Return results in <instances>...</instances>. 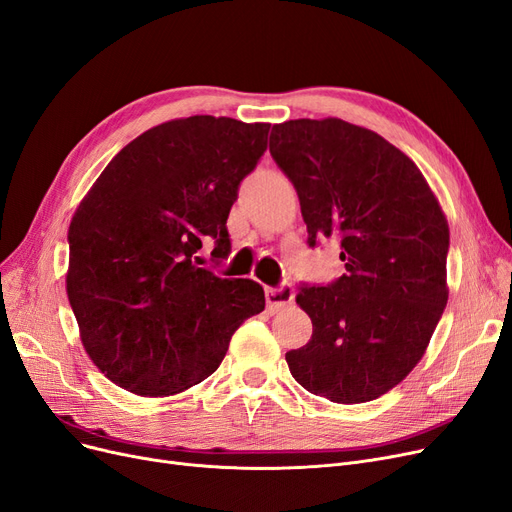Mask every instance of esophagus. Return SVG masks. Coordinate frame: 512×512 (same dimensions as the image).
<instances>
[{
  "mask_svg": "<svg viewBox=\"0 0 512 512\" xmlns=\"http://www.w3.org/2000/svg\"><path fill=\"white\" fill-rule=\"evenodd\" d=\"M295 293L291 284H280L278 288H265V301H268V307L272 311L284 309L293 303Z\"/></svg>",
  "mask_w": 512,
  "mask_h": 512,
  "instance_id": "1",
  "label": "esophagus"
}]
</instances>
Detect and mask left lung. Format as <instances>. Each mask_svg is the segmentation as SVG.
I'll list each match as a JSON object with an SVG mask.
<instances>
[{
	"label": "left lung",
	"mask_w": 512,
	"mask_h": 512,
	"mask_svg": "<svg viewBox=\"0 0 512 512\" xmlns=\"http://www.w3.org/2000/svg\"><path fill=\"white\" fill-rule=\"evenodd\" d=\"M270 154L293 182L307 242H341L345 274L301 286L311 339L286 353L293 379L335 404L402 383L448 303V219L425 175L379 133L343 119L272 127Z\"/></svg>",
	"instance_id": "1"
}]
</instances>
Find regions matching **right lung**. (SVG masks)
Wrapping results in <instances>:
<instances>
[{"instance_id": "1", "label": "right lung", "mask_w": 512, "mask_h": 512, "mask_svg": "<svg viewBox=\"0 0 512 512\" xmlns=\"http://www.w3.org/2000/svg\"><path fill=\"white\" fill-rule=\"evenodd\" d=\"M270 123L194 115L144 131L106 165L69 226L66 295L81 343L117 387L182 393L211 376L236 328L265 307L249 278H219L194 253H230L226 221Z\"/></svg>"}]
</instances>
